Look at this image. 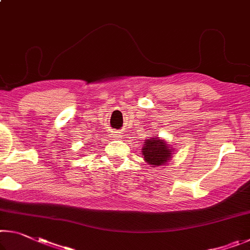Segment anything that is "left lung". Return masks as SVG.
I'll return each instance as SVG.
<instances>
[{"label": "left lung", "instance_id": "8db88e82", "mask_svg": "<svg viewBox=\"0 0 250 250\" xmlns=\"http://www.w3.org/2000/svg\"><path fill=\"white\" fill-rule=\"evenodd\" d=\"M141 152L147 163L158 167L163 166L167 160L171 159L173 151L167 146L166 142L156 137L146 140Z\"/></svg>", "mask_w": 250, "mask_h": 250}]
</instances>
